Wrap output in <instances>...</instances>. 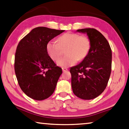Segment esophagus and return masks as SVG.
Masks as SVG:
<instances>
[{
    "label": "esophagus",
    "instance_id": "34e87169",
    "mask_svg": "<svg viewBox=\"0 0 129 129\" xmlns=\"http://www.w3.org/2000/svg\"><path fill=\"white\" fill-rule=\"evenodd\" d=\"M62 69L63 72H67L68 71V69L67 68H62Z\"/></svg>",
    "mask_w": 129,
    "mask_h": 129
}]
</instances>
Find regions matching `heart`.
<instances>
[{
  "label": "heart",
  "instance_id": "b5f03b06",
  "mask_svg": "<svg viewBox=\"0 0 129 129\" xmlns=\"http://www.w3.org/2000/svg\"><path fill=\"white\" fill-rule=\"evenodd\" d=\"M66 56L57 61L58 65L62 67L72 66L77 60H83L91 48V41L88 37L84 35L66 33L58 37L57 42L49 41L46 46V50L49 56L53 61H56L60 57L62 49L66 48Z\"/></svg>",
  "mask_w": 129,
  "mask_h": 129
}]
</instances>
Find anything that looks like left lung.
<instances>
[{"mask_svg": "<svg viewBox=\"0 0 129 129\" xmlns=\"http://www.w3.org/2000/svg\"><path fill=\"white\" fill-rule=\"evenodd\" d=\"M86 33L91 48L80 64L70 69L73 92L82 99L90 100L100 95L106 88L111 73L112 50L101 33L93 28L77 30Z\"/></svg>", "mask_w": 129, "mask_h": 129, "instance_id": "8db88e82", "label": "left lung"}]
</instances>
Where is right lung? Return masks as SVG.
Wrapping results in <instances>:
<instances>
[{
  "mask_svg": "<svg viewBox=\"0 0 129 129\" xmlns=\"http://www.w3.org/2000/svg\"><path fill=\"white\" fill-rule=\"evenodd\" d=\"M64 30L38 27L18 43L15 57V71L18 83L28 96L42 100L54 92L62 69L49 56L46 46Z\"/></svg>",
  "mask_w": 129,
  "mask_h": 129,
  "instance_id": "right-lung-1",
  "label": "right lung"
}]
</instances>
